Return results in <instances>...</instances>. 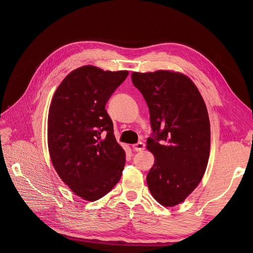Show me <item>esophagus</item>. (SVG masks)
Masks as SVG:
<instances>
[{
	"label": "esophagus",
	"instance_id": "obj_1",
	"mask_svg": "<svg viewBox=\"0 0 253 253\" xmlns=\"http://www.w3.org/2000/svg\"><path fill=\"white\" fill-rule=\"evenodd\" d=\"M132 147H133L134 151H137V152H139V151H142V150H144V148H145V145H144V143H142V142H138V143L134 144V145H133Z\"/></svg>",
	"mask_w": 253,
	"mask_h": 253
}]
</instances>
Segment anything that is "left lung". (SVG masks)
<instances>
[{"label":"left lung","instance_id":"left-lung-1","mask_svg":"<svg viewBox=\"0 0 253 253\" xmlns=\"http://www.w3.org/2000/svg\"><path fill=\"white\" fill-rule=\"evenodd\" d=\"M131 79L148 105L154 132L146 146L155 157L147 185L157 202L172 207L190 195L205 173L210 152L207 108L192 80L179 72H133Z\"/></svg>","mask_w":253,"mask_h":253}]
</instances>
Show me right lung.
I'll return each mask as SVG.
<instances>
[{
	"mask_svg": "<svg viewBox=\"0 0 253 253\" xmlns=\"http://www.w3.org/2000/svg\"><path fill=\"white\" fill-rule=\"evenodd\" d=\"M128 74L82 66L65 77L52 98L51 161L62 181L84 200L100 199L122 176L125 151L116 141L105 105Z\"/></svg>",
	"mask_w": 253,
	"mask_h": 253,
	"instance_id": "right-lung-1",
	"label": "right lung"
}]
</instances>
